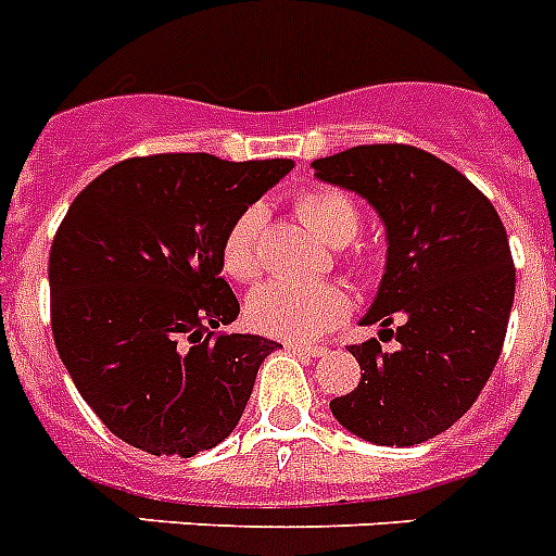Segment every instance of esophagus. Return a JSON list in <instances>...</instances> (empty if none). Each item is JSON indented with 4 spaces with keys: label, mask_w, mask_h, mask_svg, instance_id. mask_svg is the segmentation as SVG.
I'll return each instance as SVG.
<instances>
[{
    "label": "esophagus",
    "mask_w": 556,
    "mask_h": 556,
    "mask_svg": "<svg viewBox=\"0 0 556 556\" xmlns=\"http://www.w3.org/2000/svg\"><path fill=\"white\" fill-rule=\"evenodd\" d=\"M292 354H301V357H324L326 345H312V343H289L287 345Z\"/></svg>",
    "instance_id": "1"
}]
</instances>
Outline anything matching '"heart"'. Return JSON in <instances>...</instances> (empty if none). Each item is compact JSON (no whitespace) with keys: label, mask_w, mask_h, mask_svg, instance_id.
I'll list each match as a JSON object with an SVG mask.
<instances>
[{"label":"heart","mask_w":556,"mask_h":556,"mask_svg":"<svg viewBox=\"0 0 556 556\" xmlns=\"http://www.w3.org/2000/svg\"><path fill=\"white\" fill-rule=\"evenodd\" d=\"M295 213L326 244H349L359 230L354 199L334 188H309L295 199ZM261 232L264 211L250 205L232 219L222 241V267L232 281H253L261 273ZM349 312V298L334 283L275 281L264 283L247 298V320L261 334L283 340H312L334 326Z\"/></svg>","instance_id":"b5f03b06"}]
</instances>
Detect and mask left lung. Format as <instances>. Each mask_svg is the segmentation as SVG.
Listing matches in <instances>:
<instances>
[{
    "instance_id": "8db88e82",
    "label": "left lung",
    "mask_w": 556,
    "mask_h": 556,
    "mask_svg": "<svg viewBox=\"0 0 556 556\" xmlns=\"http://www.w3.org/2000/svg\"><path fill=\"white\" fill-rule=\"evenodd\" d=\"M312 168L359 193L386 225V275L359 324L400 343L351 345L363 377L331 400V414L371 444H421L467 414L504 349L515 301L504 222L462 170L416 146H357Z\"/></svg>"
}]
</instances>
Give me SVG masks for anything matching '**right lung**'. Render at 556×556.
Returning a JSON list of instances; mask_svg holds the SVG:
<instances>
[{"instance_id": "add662e5", "label": "right lung", "mask_w": 556, "mask_h": 556, "mask_svg": "<svg viewBox=\"0 0 556 556\" xmlns=\"http://www.w3.org/2000/svg\"><path fill=\"white\" fill-rule=\"evenodd\" d=\"M292 165L131 156L66 211L50 247L55 349L84 402L131 447L191 458L239 425L261 363L281 345L213 334L239 317L222 241Z\"/></svg>"}]
</instances>
